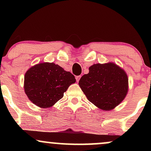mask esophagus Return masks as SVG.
I'll return each instance as SVG.
<instances>
[{
  "label": "esophagus",
  "instance_id": "1",
  "mask_svg": "<svg viewBox=\"0 0 151 151\" xmlns=\"http://www.w3.org/2000/svg\"><path fill=\"white\" fill-rule=\"evenodd\" d=\"M80 78H81V76H77V77H76V80H77V82H79Z\"/></svg>",
  "mask_w": 151,
  "mask_h": 151
}]
</instances>
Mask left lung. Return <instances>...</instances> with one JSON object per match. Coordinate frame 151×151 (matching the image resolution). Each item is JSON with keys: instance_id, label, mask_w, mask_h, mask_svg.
Instances as JSON below:
<instances>
[{"instance_id": "left-lung-1", "label": "left lung", "mask_w": 151, "mask_h": 151, "mask_svg": "<svg viewBox=\"0 0 151 151\" xmlns=\"http://www.w3.org/2000/svg\"><path fill=\"white\" fill-rule=\"evenodd\" d=\"M79 85L90 102L99 109L110 111L125 99L129 91L126 72L114 62L94 64L81 77Z\"/></svg>"}]
</instances>
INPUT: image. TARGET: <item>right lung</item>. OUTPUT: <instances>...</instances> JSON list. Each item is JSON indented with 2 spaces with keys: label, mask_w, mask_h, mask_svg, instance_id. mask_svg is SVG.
I'll list each match as a JSON object with an SVG mask.
<instances>
[{
  "label": "right lung",
  "mask_w": 151,
  "mask_h": 151,
  "mask_svg": "<svg viewBox=\"0 0 151 151\" xmlns=\"http://www.w3.org/2000/svg\"><path fill=\"white\" fill-rule=\"evenodd\" d=\"M76 82L74 76L53 62L32 66L24 77V91L29 99L40 108H50L63 97L64 93Z\"/></svg>",
  "instance_id": "add662e5"
}]
</instances>
